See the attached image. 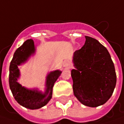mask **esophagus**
<instances>
[{"label":"esophagus","instance_id":"obj_1","mask_svg":"<svg viewBox=\"0 0 124 124\" xmlns=\"http://www.w3.org/2000/svg\"><path fill=\"white\" fill-rule=\"evenodd\" d=\"M64 66L65 67L69 68L70 67V64H69V62H68V61H65V62H64Z\"/></svg>","mask_w":124,"mask_h":124}]
</instances>
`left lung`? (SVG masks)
<instances>
[{"instance_id":"obj_1","label":"left lung","mask_w":124,"mask_h":124,"mask_svg":"<svg viewBox=\"0 0 124 124\" xmlns=\"http://www.w3.org/2000/svg\"><path fill=\"white\" fill-rule=\"evenodd\" d=\"M85 39L84 46L73 55V90L82 104L95 108L110 99L116 76L107 48L92 37L85 36Z\"/></svg>"}]
</instances>
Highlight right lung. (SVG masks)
<instances>
[{"label":"right lung","instance_id":"add662e5","mask_svg":"<svg viewBox=\"0 0 124 124\" xmlns=\"http://www.w3.org/2000/svg\"><path fill=\"white\" fill-rule=\"evenodd\" d=\"M35 52L36 47L33 40H26L16 49L9 65V84L13 96L18 103L30 110L39 109L49 102L52 98L54 84L62 73L60 70H55L47 74L44 92L37 88L28 89L22 86L18 82L21 76L19 66L25 64L35 55Z\"/></svg>","mask_w":124,"mask_h":124}]
</instances>
